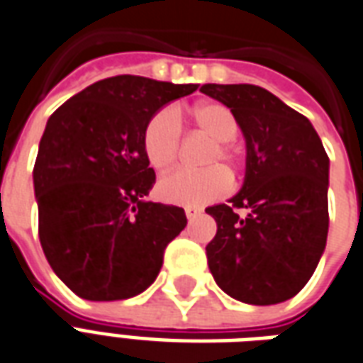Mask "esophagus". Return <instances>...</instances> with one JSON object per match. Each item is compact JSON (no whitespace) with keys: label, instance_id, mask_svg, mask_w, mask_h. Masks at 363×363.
<instances>
[{"label":"esophagus","instance_id":"1","mask_svg":"<svg viewBox=\"0 0 363 363\" xmlns=\"http://www.w3.org/2000/svg\"><path fill=\"white\" fill-rule=\"evenodd\" d=\"M199 208H195V207H185V216L189 218V220H193L195 216H199Z\"/></svg>","mask_w":363,"mask_h":363}]
</instances>
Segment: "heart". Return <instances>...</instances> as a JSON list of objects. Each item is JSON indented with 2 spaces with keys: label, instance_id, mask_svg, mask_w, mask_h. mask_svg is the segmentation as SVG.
I'll return each mask as SVG.
<instances>
[{
  "label": "heart",
  "instance_id": "1",
  "mask_svg": "<svg viewBox=\"0 0 363 363\" xmlns=\"http://www.w3.org/2000/svg\"><path fill=\"white\" fill-rule=\"evenodd\" d=\"M177 118H174L173 116ZM180 125H189L214 139L203 160V166H213L207 170L189 172L176 170L158 182L160 199L172 205L201 207L220 199L232 187L230 172H238L242 166V150L232 139H236L240 125L234 112L220 102H201L176 113L162 110L149 120L143 133V149L147 160L156 172H168L176 164L182 145Z\"/></svg>",
  "mask_w": 363,
  "mask_h": 363
}]
</instances>
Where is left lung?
I'll return each instance as SVG.
<instances>
[{"instance_id":"8db88e82","label":"left lung","mask_w":363,"mask_h":363,"mask_svg":"<svg viewBox=\"0 0 363 363\" xmlns=\"http://www.w3.org/2000/svg\"><path fill=\"white\" fill-rule=\"evenodd\" d=\"M234 112L245 137V179L207 213L216 236L208 269L224 292L253 306L294 298L308 284L329 232V156L306 116L255 84H203Z\"/></svg>"}]
</instances>
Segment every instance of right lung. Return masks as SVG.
I'll return each instance as SVG.
<instances>
[{"mask_svg": "<svg viewBox=\"0 0 363 363\" xmlns=\"http://www.w3.org/2000/svg\"><path fill=\"white\" fill-rule=\"evenodd\" d=\"M197 91L118 75L86 86L46 123L34 164L38 236L48 263L92 301L127 300L155 282L184 208L145 201L155 170L143 149L149 120Z\"/></svg>", "mask_w": 363, "mask_h": 363, "instance_id": "obj_1", "label": "right lung"}]
</instances>
